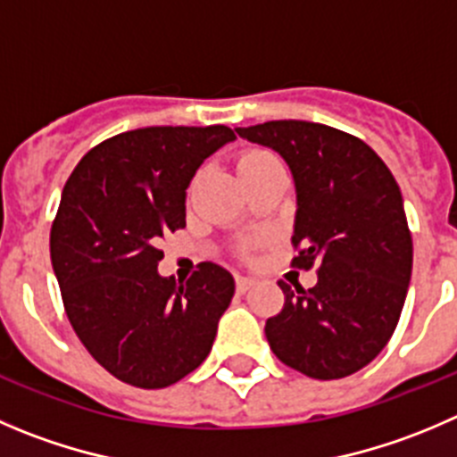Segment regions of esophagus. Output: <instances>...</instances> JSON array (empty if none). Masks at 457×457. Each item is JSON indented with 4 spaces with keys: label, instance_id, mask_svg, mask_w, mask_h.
I'll return each mask as SVG.
<instances>
[{
    "label": "esophagus",
    "instance_id": "34e87169",
    "mask_svg": "<svg viewBox=\"0 0 457 457\" xmlns=\"http://www.w3.org/2000/svg\"><path fill=\"white\" fill-rule=\"evenodd\" d=\"M253 285H255L253 278H246V276H237L236 278V287H237V291H240V294L249 291Z\"/></svg>",
    "mask_w": 457,
    "mask_h": 457
}]
</instances>
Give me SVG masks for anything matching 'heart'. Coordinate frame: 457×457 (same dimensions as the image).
<instances>
[{"label":"heart","instance_id":"1","mask_svg":"<svg viewBox=\"0 0 457 457\" xmlns=\"http://www.w3.org/2000/svg\"><path fill=\"white\" fill-rule=\"evenodd\" d=\"M267 159H273L269 152L249 150V152H245V154H240V159H237V170H240V175H242V172H246L249 168L258 166V163H262V161H267Z\"/></svg>","mask_w":457,"mask_h":457}]
</instances>
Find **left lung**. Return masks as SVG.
Listing matches in <instances>:
<instances>
[{"mask_svg": "<svg viewBox=\"0 0 457 457\" xmlns=\"http://www.w3.org/2000/svg\"><path fill=\"white\" fill-rule=\"evenodd\" d=\"M276 150L296 184L291 242L298 269L319 267L312 289L278 282L280 314L264 334L285 366L343 379L375 359L397 328L412 271V237L393 172L361 138L310 120L236 128Z\"/></svg>", "mask_w": 457, "mask_h": 457, "instance_id": "obj_1", "label": "left lung"}]
</instances>
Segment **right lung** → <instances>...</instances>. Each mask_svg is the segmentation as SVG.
Wrapping results in <instances>:
<instances>
[{
	"label": "right lung",
	"mask_w": 457,
	"mask_h": 457,
	"mask_svg": "<svg viewBox=\"0 0 457 457\" xmlns=\"http://www.w3.org/2000/svg\"><path fill=\"white\" fill-rule=\"evenodd\" d=\"M236 141L226 125L141 128L91 147L60 199L51 264L73 332L110 375L166 388L202 366L236 291L199 264L181 285L159 276L161 240L186 226V188L204 159Z\"/></svg>",
	"instance_id": "obj_1"
}]
</instances>
